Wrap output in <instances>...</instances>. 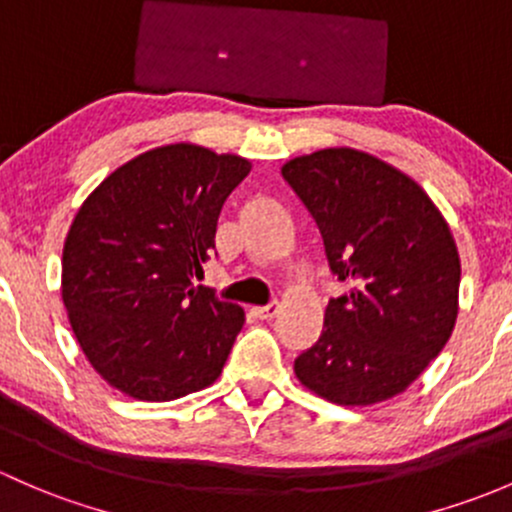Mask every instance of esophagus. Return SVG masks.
I'll return each instance as SVG.
<instances>
[{"instance_id":"obj_1","label":"esophagus","mask_w":512,"mask_h":512,"mask_svg":"<svg viewBox=\"0 0 512 512\" xmlns=\"http://www.w3.org/2000/svg\"><path fill=\"white\" fill-rule=\"evenodd\" d=\"M276 313H278V303L263 305V308H251V315L258 320H271Z\"/></svg>"}]
</instances>
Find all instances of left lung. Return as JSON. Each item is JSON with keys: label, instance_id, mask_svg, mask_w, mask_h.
Wrapping results in <instances>:
<instances>
[{"label": "left lung", "instance_id": "obj_1", "mask_svg": "<svg viewBox=\"0 0 512 512\" xmlns=\"http://www.w3.org/2000/svg\"><path fill=\"white\" fill-rule=\"evenodd\" d=\"M281 175L313 214L337 281L350 283L295 377L340 407L387 402L456 325L461 258L449 221L419 182L355 147L293 157Z\"/></svg>", "mask_w": 512, "mask_h": 512}]
</instances>
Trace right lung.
I'll return each instance as SVG.
<instances>
[{"label":"right lung","instance_id":"add662e5","mask_svg":"<svg viewBox=\"0 0 512 512\" xmlns=\"http://www.w3.org/2000/svg\"><path fill=\"white\" fill-rule=\"evenodd\" d=\"M251 162L194 142L152 147L110 172L71 221L61 298L83 355L140 402L217 382L244 310L197 288L217 219Z\"/></svg>","mask_w":512,"mask_h":512}]
</instances>
